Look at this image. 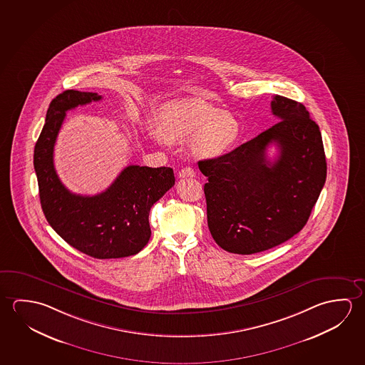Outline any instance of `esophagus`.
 I'll return each instance as SVG.
<instances>
[{
	"label": "esophagus",
	"instance_id": "34e87169",
	"mask_svg": "<svg viewBox=\"0 0 365 365\" xmlns=\"http://www.w3.org/2000/svg\"><path fill=\"white\" fill-rule=\"evenodd\" d=\"M178 175H180V178H187V177L192 178V177H195V175H196V173H195V170H193L192 168L185 167L183 168V169H180Z\"/></svg>",
	"mask_w": 365,
	"mask_h": 365
}]
</instances>
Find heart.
I'll list each match as a JSON object with an SVG mask.
<instances>
[{
  "mask_svg": "<svg viewBox=\"0 0 365 365\" xmlns=\"http://www.w3.org/2000/svg\"><path fill=\"white\" fill-rule=\"evenodd\" d=\"M156 128L164 140L191 141L193 155L215 159L230 151L240 135L233 114L201 98L169 103L156 117Z\"/></svg>",
  "mask_w": 365,
  "mask_h": 365,
  "instance_id": "obj_1",
  "label": "heart"
}]
</instances>
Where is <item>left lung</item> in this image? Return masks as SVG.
Masks as SVG:
<instances>
[{
	"label": "left lung",
	"mask_w": 365,
	"mask_h": 365,
	"mask_svg": "<svg viewBox=\"0 0 365 365\" xmlns=\"http://www.w3.org/2000/svg\"><path fill=\"white\" fill-rule=\"evenodd\" d=\"M280 122L224 155L198 162L210 233L222 250L252 255L281 245L309 219L327 175L319 127L302 103L275 96ZM275 143L279 156L267 158Z\"/></svg>",
	"instance_id": "left-lung-1"
}]
</instances>
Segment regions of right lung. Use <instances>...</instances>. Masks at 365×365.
<instances>
[{
	"instance_id": "1",
	"label": "right lung",
	"mask_w": 365,
	"mask_h": 365,
	"mask_svg": "<svg viewBox=\"0 0 365 365\" xmlns=\"http://www.w3.org/2000/svg\"><path fill=\"white\" fill-rule=\"evenodd\" d=\"M101 99L96 93L66 90L49 104L34 148L39 197L49 225L73 248L99 259L128 257L148 245L150 209L175 178L172 168L128 165L96 196L75 195L62 185L54 169L53 149L66 112Z\"/></svg>"
}]
</instances>
